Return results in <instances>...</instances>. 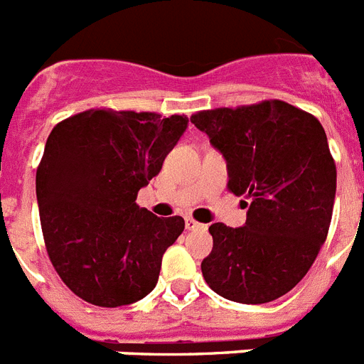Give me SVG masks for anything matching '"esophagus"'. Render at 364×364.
<instances>
[{
  "mask_svg": "<svg viewBox=\"0 0 364 364\" xmlns=\"http://www.w3.org/2000/svg\"><path fill=\"white\" fill-rule=\"evenodd\" d=\"M186 228H188V230H198V228H204V225H200V223H197L195 219L188 217V219H186Z\"/></svg>",
  "mask_w": 364,
  "mask_h": 364,
  "instance_id": "esophagus-1",
  "label": "esophagus"
}]
</instances>
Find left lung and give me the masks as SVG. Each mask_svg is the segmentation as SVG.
I'll return each mask as SVG.
<instances>
[{
	"label": "left lung",
	"mask_w": 364,
	"mask_h": 364,
	"mask_svg": "<svg viewBox=\"0 0 364 364\" xmlns=\"http://www.w3.org/2000/svg\"><path fill=\"white\" fill-rule=\"evenodd\" d=\"M191 123L226 158L230 193L251 204L241 228L210 226L204 279L234 302H272L307 274L328 237L337 167L324 129L279 99L200 110Z\"/></svg>",
	"instance_id": "left-lung-1"
}]
</instances>
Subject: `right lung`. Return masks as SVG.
Segmentation results:
<instances>
[{
  "mask_svg": "<svg viewBox=\"0 0 364 364\" xmlns=\"http://www.w3.org/2000/svg\"><path fill=\"white\" fill-rule=\"evenodd\" d=\"M186 127L184 114L90 108L51 130L36 169L43 243L57 274L85 302L127 306L156 285L184 219L152 215L136 197Z\"/></svg>",
  "mask_w": 364,
  "mask_h": 364,
  "instance_id": "obj_1",
  "label": "right lung"
}]
</instances>
